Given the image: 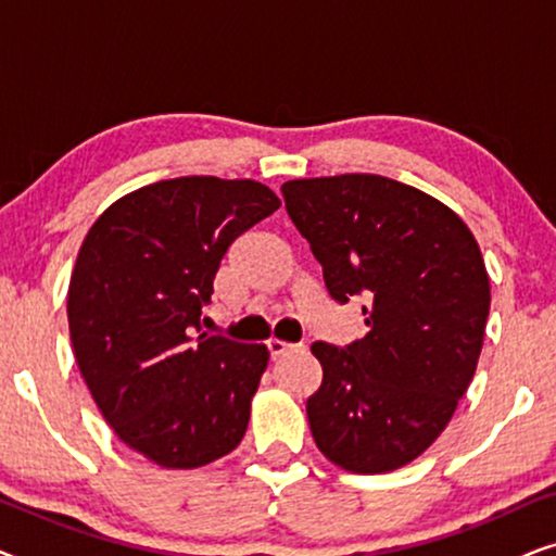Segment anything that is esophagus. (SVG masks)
Instances as JSON below:
<instances>
[{"instance_id": "obj_1", "label": "esophagus", "mask_w": 556, "mask_h": 556, "mask_svg": "<svg viewBox=\"0 0 556 556\" xmlns=\"http://www.w3.org/2000/svg\"><path fill=\"white\" fill-rule=\"evenodd\" d=\"M268 352H270V359H273V362H278V359H283V356H288V354L301 352V346L288 344V341L270 339V341H268Z\"/></svg>"}]
</instances>
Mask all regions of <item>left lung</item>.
Instances as JSON below:
<instances>
[{
	"label": "left lung",
	"instance_id": "obj_1",
	"mask_svg": "<svg viewBox=\"0 0 556 556\" xmlns=\"http://www.w3.org/2000/svg\"><path fill=\"white\" fill-rule=\"evenodd\" d=\"M333 301L362 295L367 337L316 341L321 387L311 435L333 466L390 473L435 443L481 356L491 283L481 248L451 207L379 174L280 187Z\"/></svg>",
	"mask_w": 556,
	"mask_h": 556
}]
</instances>
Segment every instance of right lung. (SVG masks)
I'll list each match as a JSON object with an SVG mask.
<instances>
[{"instance_id":"obj_1","label":"right lung","mask_w":556,"mask_h":556,"mask_svg":"<svg viewBox=\"0 0 556 556\" xmlns=\"http://www.w3.org/2000/svg\"><path fill=\"white\" fill-rule=\"evenodd\" d=\"M278 207L255 179H164L113 202L83 240L75 362L121 443L156 466L202 468L245 435L268 349L194 329L227 248Z\"/></svg>"}]
</instances>
